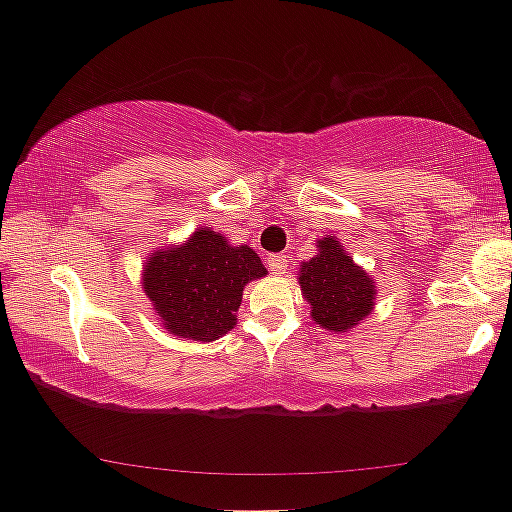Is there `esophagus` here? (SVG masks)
Segmentation results:
<instances>
[{"label":"esophagus","mask_w":512,"mask_h":512,"mask_svg":"<svg viewBox=\"0 0 512 512\" xmlns=\"http://www.w3.org/2000/svg\"><path fill=\"white\" fill-rule=\"evenodd\" d=\"M266 264H269L271 273H276V276H280V273L287 271V257L285 255H269V257H266Z\"/></svg>","instance_id":"obj_1"}]
</instances>
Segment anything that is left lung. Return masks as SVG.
<instances>
[{
    "label": "left lung",
    "instance_id": "8db88e82",
    "mask_svg": "<svg viewBox=\"0 0 512 512\" xmlns=\"http://www.w3.org/2000/svg\"><path fill=\"white\" fill-rule=\"evenodd\" d=\"M297 280L313 322L325 331L348 334L376 308V280L345 253L336 236L318 239V253L301 262Z\"/></svg>",
    "mask_w": 512,
    "mask_h": 512
}]
</instances>
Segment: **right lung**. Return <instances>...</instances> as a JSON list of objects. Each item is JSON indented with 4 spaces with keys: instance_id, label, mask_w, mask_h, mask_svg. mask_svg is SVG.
<instances>
[{
    "instance_id": "add662e5",
    "label": "right lung",
    "mask_w": 512,
    "mask_h": 512,
    "mask_svg": "<svg viewBox=\"0 0 512 512\" xmlns=\"http://www.w3.org/2000/svg\"><path fill=\"white\" fill-rule=\"evenodd\" d=\"M266 273L246 243L232 246L225 234L199 227L187 241L169 243L146 257L141 287L169 334L211 343L234 329L243 287Z\"/></svg>"
}]
</instances>
